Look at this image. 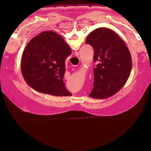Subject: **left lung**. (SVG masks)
I'll list each match as a JSON object with an SVG mask.
<instances>
[{
  "instance_id": "8db88e82",
  "label": "left lung",
  "mask_w": 151,
  "mask_h": 151,
  "mask_svg": "<svg viewBox=\"0 0 151 151\" xmlns=\"http://www.w3.org/2000/svg\"><path fill=\"white\" fill-rule=\"evenodd\" d=\"M94 49V87L90 97L107 99L114 95L126 84L132 70V58L124 41L111 29L99 28L86 40Z\"/></svg>"
}]
</instances>
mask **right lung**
<instances>
[{"label":"right lung","instance_id":"right-lung-1","mask_svg":"<svg viewBox=\"0 0 151 151\" xmlns=\"http://www.w3.org/2000/svg\"><path fill=\"white\" fill-rule=\"evenodd\" d=\"M71 49L62 37L53 31L42 32L25 47L21 72L31 88L41 93L70 96L63 82L65 62Z\"/></svg>","mask_w":151,"mask_h":151}]
</instances>
